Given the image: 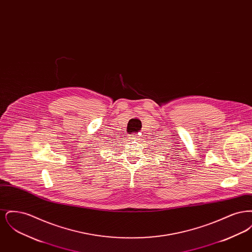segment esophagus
I'll use <instances>...</instances> for the list:
<instances>
[{"label":"esophagus","mask_w":252,"mask_h":252,"mask_svg":"<svg viewBox=\"0 0 252 252\" xmlns=\"http://www.w3.org/2000/svg\"><path fill=\"white\" fill-rule=\"evenodd\" d=\"M140 136H139V134H132L131 136L129 137V139H131L132 141H138V140H140Z\"/></svg>","instance_id":"obj_1"}]
</instances>
